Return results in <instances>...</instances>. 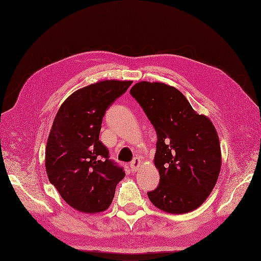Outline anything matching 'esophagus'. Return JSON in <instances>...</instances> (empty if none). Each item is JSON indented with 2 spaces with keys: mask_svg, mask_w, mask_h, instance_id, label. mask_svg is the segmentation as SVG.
Returning a JSON list of instances; mask_svg holds the SVG:
<instances>
[{
  "mask_svg": "<svg viewBox=\"0 0 261 261\" xmlns=\"http://www.w3.org/2000/svg\"><path fill=\"white\" fill-rule=\"evenodd\" d=\"M141 165H142V162H141V160H140V158H134L132 161H131V163H130V168H131V170L132 171H138V169L141 167Z\"/></svg>",
  "mask_w": 261,
  "mask_h": 261,
  "instance_id": "34e87169",
  "label": "esophagus"
}]
</instances>
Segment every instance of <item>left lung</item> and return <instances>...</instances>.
<instances>
[{"label":"left lung","instance_id":"1","mask_svg":"<svg viewBox=\"0 0 261 261\" xmlns=\"http://www.w3.org/2000/svg\"><path fill=\"white\" fill-rule=\"evenodd\" d=\"M131 95L157 133L155 162L160 182L147 192L151 203L171 214L199 207L213 190L221 166L218 134L185 95L163 83L140 82Z\"/></svg>","mask_w":261,"mask_h":261}]
</instances>
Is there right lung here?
Wrapping results in <instances>:
<instances>
[{
	"label": "right lung",
	"mask_w": 261,
	"mask_h": 261,
	"mask_svg": "<svg viewBox=\"0 0 261 261\" xmlns=\"http://www.w3.org/2000/svg\"><path fill=\"white\" fill-rule=\"evenodd\" d=\"M131 81H103L79 89L58 111L47 140L45 167L62 199L84 213L109 208L124 171L99 140L106 110Z\"/></svg>",
	"instance_id": "obj_1"
}]
</instances>
